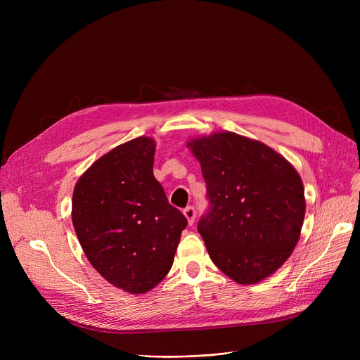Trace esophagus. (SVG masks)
Returning a JSON list of instances; mask_svg holds the SVG:
<instances>
[{"label":"esophagus","instance_id":"esophagus-1","mask_svg":"<svg viewBox=\"0 0 360 360\" xmlns=\"http://www.w3.org/2000/svg\"><path fill=\"white\" fill-rule=\"evenodd\" d=\"M184 216L186 217L188 224L191 226L194 223V219H195V209H194V207H186V209L184 210Z\"/></svg>","mask_w":360,"mask_h":360}]
</instances>
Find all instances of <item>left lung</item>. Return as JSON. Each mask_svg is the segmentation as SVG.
Here are the masks:
<instances>
[{
	"label": "left lung",
	"mask_w": 360,
	"mask_h": 360,
	"mask_svg": "<svg viewBox=\"0 0 360 360\" xmlns=\"http://www.w3.org/2000/svg\"><path fill=\"white\" fill-rule=\"evenodd\" d=\"M186 147L207 184L210 212L198 232L212 261L239 285L266 280L299 242L307 201L297 170L267 144L231 131Z\"/></svg>",
	"instance_id": "1"
}]
</instances>
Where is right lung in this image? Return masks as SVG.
I'll return each instance as SVG.
<instances>
[{
    "label": "right lung",
    "mask_w": 360,
    "mask_h": 360,
    "mask_svg": "<svg viewBox=\"0 0 360 360\" xmlns=\"http://www.w3.org/2000/svg\"><path fill=\"white\" fill-rule=\"evenodd\" d=\"M155 151L150 137L117 146L86 170L72 193V226L89 262L131 295L166 277L186 226L153 175Z\"/></svg>",
    "instance_id": "add662e5"
}]
</instances>
